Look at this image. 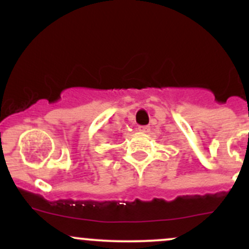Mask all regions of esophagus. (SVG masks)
<instances>
[{
	"label": "esophagus",
	"mask_w": 249,
	"mask_h": 249,
	"mask_svg": "<svg viewBox=\"0 0 249 249\" xmlns=\"http://www.w3.org/2000/svg\"><path fill=\"white\" fill-rule=\"evenodd\" d=\"M139 130L141 132H148L149 131V126H140Z\"/></svg>",
	"instance_id": "1"
}]
</instances>
